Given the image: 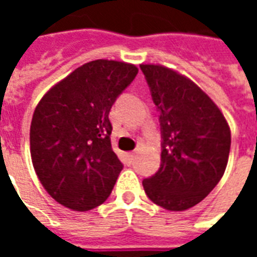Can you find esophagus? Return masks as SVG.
I'll use <instances>...</instances> for the list:
<instances>
[{
    "label": "esophagus",
    "mask_w": 257,
    "mask_h": 257,
    "mask_svg": "<svg viewBox=\"0 0 257 257\" xmlns=\"http://www.w3.org/2000/svg\"><path fill=\"white\" fill-rule=\"evenodd\" d=\"M135 157H136V156H135V153H129V154H128L129 161H131V162L134 161V160H135Z\"/></svg>",
    "instance_id": "1"
}]
</instances>
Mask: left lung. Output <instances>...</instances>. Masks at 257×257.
Returning a JSON list of instances; mask_svg holds the SVG:
<instances>
[{
    "label": "left lung",
    "instance_id": "obj_1",
    "mask_svg": "<svg viewBox=\"0 0 257 257\" xmlns=\"http://www.w3.org/2000/svg\"><path fill=\"white\" fill-rule=\"evenodd\" d=\"M160 111L161 165L143 180L147 197L168 210L201 202L226 171L231 134L226 118L191 79L171 68L140 64Z\"/></svg>",
    "mask_w": 257,
    "mask_h": 257
}]
</instances>
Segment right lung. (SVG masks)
Wrapping results in <instances>:
<instances>
[{
  "instance_id": "right-lung-1",
  "label": "right lung",
  "mask_w": 257,
  "mask_h": 257,
  "mask_svg": "<svg viewBox=\"0 0 257 257\" xmlns=\"http://www.w3.org/2000/svg\"><path fill=\"white\" fill-rule=\"evenodd\" d=\"M136 74L134 64L93 60L51 88L36 107L31 160L44 189L59 204L84 212L111 194L123 165L112 151L108 114Z\"/></svg>"
}]
</instances>
